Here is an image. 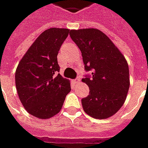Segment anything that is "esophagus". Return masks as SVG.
<instances>
[{"mask_svg":"<svg viewBox=\"0 0 148 148\" xmlns=\"http://www.w3.org/2000/svg\"><path fill=\"white\" fill-rule=\"evenodd\" d=\"M79 82H80V78L79 77H77V78H75L73 80V82H74V84H77V83H79Z\"/></svg>","mask_w":148,"mask_h":148,"instance_id":"34e87169","label":"esophagus"}]
</instances>
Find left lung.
<instances>
[{"label":"left lung","instance_id":"left-lung-1","mask_svg":"<svg viewBox=\"0 0 148 148\" xmlns=\"http://www.w3.org/2000/svg\"><path fill=\"white\" fill-rule=\"evenodd\" d=\"M70 36L81 50L85 71H92L82 80L90 89L82 99L83 110L95 119L112 116L123 105L130 86L127 60L99 29H72Z\"/></svg>","mask_w":148,"mask_h":148}]
</instances>
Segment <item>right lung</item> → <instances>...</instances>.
Wrapping results in <instances>:
<instances>
[{
  "mask_svg": "<svg viewBox=\"0 0 148 148\" xmlns=\"http://www.w3.org/2000/svg\"><path fill=\"white\" fill-rule=\"evenodd\" d=\"M70 32L59 28L45 30L16 67V91L25 109L34 117L46 119L56 115L71 91L70 81L58 74L57 58Z\"/></svg>",
  "mask_w": 148,
  "mask_h": 148,
  "instance_id": "add662e5",
  "label": "right lung"
}]
</instances>
